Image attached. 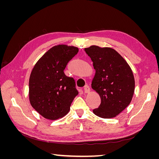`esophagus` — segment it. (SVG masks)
<instances>
[{"mask_svg": "<svg viewBox=\"0 0 159 159\" xmlns=\"http://www.w3.org/2000/svg\"><path fill=\"white\" fill-rule=\"evenodd\" d=\"M89 91H90V89H89V86H88V85H85L84 86V92H85V93H89Z\"/></svg>", "mask_w": 159, "mask_h": 159, "instance_id": "esophagus-1", "label": "esophagus"}]
</instances>
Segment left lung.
Returning a JSON list of instances; mask_svg holds the SVG:
<instances>
[{
	"label": "left lung",
	"mask_w": 159,
	"mask_h": 159,
	"mask_svg": "<svg viewBox=\"0 0 159 159\" xmlns=\"http://www.w3.org/2000/svg\"><path fill=\"white\" fill-rule=\"evenodd\" d=\"M85 51L95 70L91 88L101 98L100 105L93 112L104 119L116 117L132 100L134 91L133 71L123 57L113 48L91 46Z\"/></svg>",
	"instance_id": "obj_1"
}]
</instances>
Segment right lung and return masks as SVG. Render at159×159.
I'll return each instance as SVG.
<instances>
[{
    "instance_id": "add662e5",
    "label": "right lung",
    "mask_w": 159,
    "mask_h": 159,
    "mask_svg": "<svg viewBox=\"0 0 159 159\" xmlns=\"http://www.w3.org/2000/svg\"><path fill=\"white\" fill-rule=\"evenodd\" d=\"M78 48L67 45L52 47L37 61L29 79V99L32 107L50 120L64 117L78 91L73 78L64 70L78 54Z\"/></svg>"
}]
</instances>
